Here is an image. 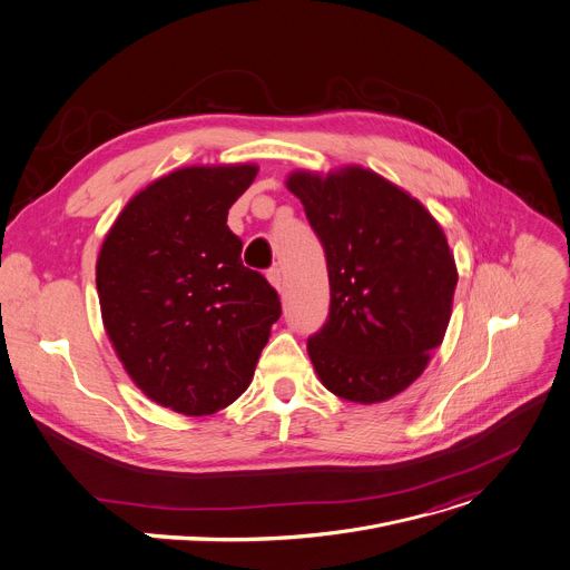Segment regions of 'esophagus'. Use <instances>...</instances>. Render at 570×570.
Returning a JSON list of instances; mask_svg holds the SVG:
<instances>
[{
  "mask_svg": "<svg viewBox=\"0 0 570 570\" xmlns=\"http://www.w3.org/2000/svg\"><path fill=\"white\" fill-rule=\"evenodd\" d=\"M268 282H271L277 291H284V273H282L279 268L268 271Z\"/></svg>",
  "mask_w": 570,
  "mask_h": 570,
  "instance_id": "esophagus-1",
  "label": "esophagus"
}]
</instances>
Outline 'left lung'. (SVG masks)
<instances>
[{
    "mask_svg": "<svg viewBox=\"0 0 570 570\" xmlns=\"http://www.w3.org/2000/svg\"><path fill=\"white\" fill-rule=\"evenodd\" d=\"M288 188L323 243L330 314L306 341L321 382L350 402L404 391L450 323L456 268L425 206L364 170L295 173Z\"/></svg>",
    "mask_w": 570,
    "mask_h": 570,
    "instance_id": "obj_1",
    "label": "left lung"
}]
</instances>
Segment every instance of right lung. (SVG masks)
Returning a JSON list of instances; mask_svg holds the SVG:
<instances>
[{"label": "right lung", "mask_w": 570, "mask_h": 570, "mask_svg": "<svg viewBox=\"0 0 570 570\" xmlns=\"http://www.w3.org/2000/svg\"><path fill=\"white\" fill-rule=\"evenodd\" d=\"M254 166L184 168L140 190L97 258L107 334L147 397L186 416L232 404L254 375L282 302L243 266L229 206Z\"/></svg>", "instance_id": "right-lung-1"}]
</instances>
